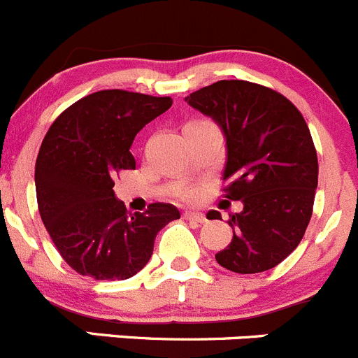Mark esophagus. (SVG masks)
Wrapping results in <instances>:
<instances>
[{"mask_svg":"<svg viewBox=\"0 0 358 358\" xmlns=\"http://www.w3.org/2000/svg\"><path fill=\"white\" fill-rule=\"evenodd\" d=\"M184 219H187V221H193V222H205L207 221V219H205V215L201 214V212H191V210H187V212H184Z\"/></svg>","mask_w":358,"mask_h":358,"instance_id":"1","label":"esophagus"}]
</instances>
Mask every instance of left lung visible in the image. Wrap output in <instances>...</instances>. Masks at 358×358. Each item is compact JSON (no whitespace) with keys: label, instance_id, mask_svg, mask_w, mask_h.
Segmentation results:
<instances>
[{"label":"left lung","instance_id":"8db88e82","mask_svg":"<svg viewBox=\"0 0 358 358\" xmlns=\"http://www.w3.org/2000/svg\"><path fill=\"white\" fill-rule=\"evenodd\" d=\"M184 101L221 129L224 198L243 205L215 261L235 273L271 270L299 245L313 210L318 162L303 115L278 92L243 80H221Z\"/></svg>","mask_w":358,"mask_h":358}]
</instances>
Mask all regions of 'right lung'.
<instances>
[{
    "label": "right lung",
    "mask_w": 358,
    "mask_h": 358,
    "mask_svg": "<svg viewBox=\"0 0 358 358\" xmlns=\"http://www.w3.org/2000/svg\"><path fill=\"white\" fill-rule=\"evenodd\" d=\"M171 106V97L101 90L69 106L45 136L34 169L38 208L59 254L80 275L134 277L150 261L158 231L180 217L171 203L130 214L113 189L120 171L136 169L130 146L137 134Z\"/></svg>",
    "instance_id": "add662e5"
}]
</instances>
